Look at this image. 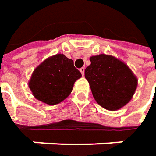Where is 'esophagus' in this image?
<instances>
[{"mask_svg":"<svg viewBox=\"0 0 156 156\" xmlns=\"http://www.w3.org/2000/svg\"><path fill=\"white\" fill-rule=\"evenodd\" d=\"M84 71H85V68H84V67H82V68H80V72L82 73V75L84 74Z\"/></svg>","mask_w":156,"mask_h":156,"instance_id":"obj_1","label":"esophagus"}]
</instances>
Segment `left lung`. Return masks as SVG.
<instances>
[{"instance_id": "obj_1", "label": "left lung", "mask_w": 156, "mask_h": 156, "mask_svg": "<svg viewBox=\"0 0 156 156\" xmlns=\"http://www.w3.org/2000/svg\"><path fill=\"white\" fill-rule=\"evenodd\" d=\"M85 78L98 105L108 111H118L133 98L138 85L136 75L124 61L109 54L90 58Z\"/></svg>"}]
</instances>
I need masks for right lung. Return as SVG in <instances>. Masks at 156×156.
Listing matches in <instances>:
<instances>
[{"instance_id":"obj_1","label":"right lung","mask_w":156,"mask_h":156,"mask_svg":"<svg viewBox=\"0 0 156 156\" xmlns=\"http://www.w3.org/2000/svg\"><path fill=\"white\" fill-rule=\"evenodd\" d=\"M82 77L74 61L62 53L45 58L36 67L29 81L34 98L44 104L58 105L72 92L74 82Z\"/></svg>"}]
</instances>
